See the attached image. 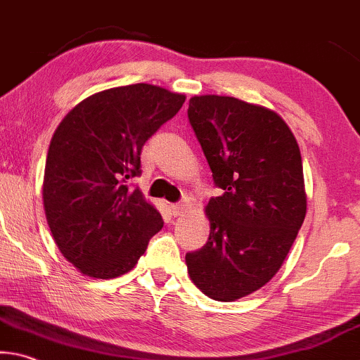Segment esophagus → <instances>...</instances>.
<instances>
[{
  "label": "esophagus",
  "instance_id": "34e87169",
  "mask_svg": "<svg viewBox=\"0 0 360 360\" xmlns=\"http://www.w3.org/2000/svg\"><path fill=\"white\" fill-rule=\"evenodd\" d=\"M188 211V202H177V204H172L171 206V214L172 216H184V212Z\"/></svg>",
  "mask_w": 360,
  "mask_h": 360
}]
</instances>
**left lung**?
<instances>
[{"mask_svg":"<svg viewBox=\"0 0 360 360\" xmlns=\"http://www.w3.org/2000/svg\"><path fill=\"white\" fill-rule=\"evenodd\" d=\"M188 120L222 194L209 199V239L186 264L204 294L231 302L269 282L297 238L301 151L281 116L236 98H191Z\"/></svg>","mask_w":360,"mask_h":360,"instance_id":"1","label":"left lung"}]
</instances>
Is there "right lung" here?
Listing matches in <instances>:
<instances>
[{
  "instance_id": "right-lung-1",
  "label": "right lung",
  "mask_w": 360,
  "mask_h": 360,
  "mask_svg": "<svg viewBox=\"0 0 360 360\" xmlns=\"http://www.w3.org/2000/svg\"><path fill=\"white\" fill-rule=\"evenodd\" d=\"M184 94L138 83L81 101L54 133L43 201L59 251L86 276L126 274L162 227V217L131 179L141 151L177 115Z\"/></svg>"
}]
</instances>
